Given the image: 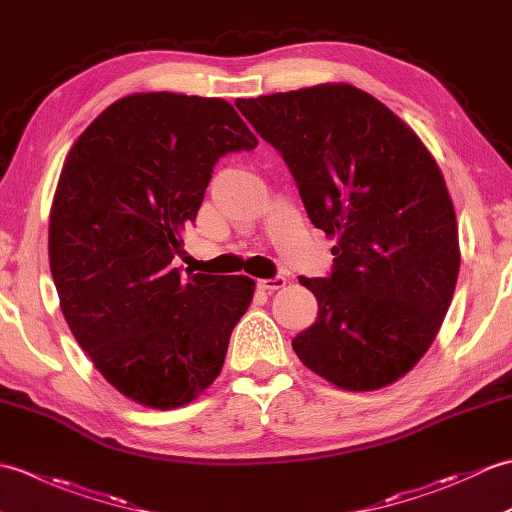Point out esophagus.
<instances>
[{"instance_id":"34e87169","label":"esophagus","mask_w":512,"mask_h":512,"mask_svg":"<svg viewBox=\"0 0 512 512\" xmlns=\"http://www.w3.org/2000/svg\"><path fill=\"white\" fill-rule=\"evenodd\" d=\"M286 286V277H273V279H257V288L259 290H266V292H273Z\"/></svg>"}]
</instances>
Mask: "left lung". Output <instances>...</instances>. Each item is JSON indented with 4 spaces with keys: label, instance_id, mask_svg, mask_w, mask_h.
<instances>
[{
    "label": "left lung",
    "instance_id": "obj_1",
    "mask_svg": "<svg viewBox=\"0 0 512 512\" xmlns=\"http://www.w3.org/2000/svg\"><path fill=\"white\" fill-rule=\"evenodd\" d=\"M235 105L284 156L312 224L336 239L332 275L299 277L319 319L292 350L345 391L396 383L436 339L460 273L436 158L387 105L347 83Z\"/></svg>",
    "mask_w": 512,
    "mask_h": 512
}]
</instances>
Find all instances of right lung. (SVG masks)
Here are the masks:
<instances>
[{"label":"right lung","mask_w":512,"mask_h":512,"mask_svg":"<svg viewBox=\"0 0 512 512\" xmlns=\"http://www.w3.org/2000/svg\"><path fill=\"white\" fill-rule=\"evenodd\" d=\"M257 138L222 99L143 92L76 138L54 191L48 257L65 321L116 391L189 405L220 376L255 281L173 268L215 162Z\"/></svg>","instance_id":"add662e5"}]
</instances>
